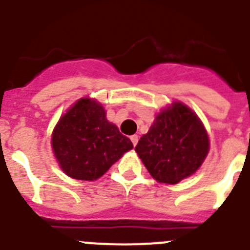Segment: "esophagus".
<instances>
[{"label": "esophagus", "mask_w": 250, "mask_h": 250, "mask_svg": "<svg viewBox=\"0 0 250 250\" xmlns=\"http://www.w3.org/2000/svg\"><path fill=\"white\" fill-rule=\"evenodd\" d=\"M130 141H132L133 146H136L137 143H138V136H136V134H134V136H132L130 137Z\"/></svg>", "instance_id": "1"}]
</instances>
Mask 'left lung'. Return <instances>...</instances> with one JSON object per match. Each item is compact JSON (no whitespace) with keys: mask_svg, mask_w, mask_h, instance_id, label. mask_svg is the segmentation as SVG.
Returning <instances> with one entry per match:
<instances>
[{"mask_svg":"<svg viewBox=\"0 0 250 250\" xmlns=\"http://www.w3.org/2000/svg\"><path fill=\"white\" fill-rule=\"evenodd\" d=\"M209 150V139L197 114L172 102L157 114L136 146L149 174L159 183H180L195 174Z\"/></svg>","mask_w":250,"mask_h":250,"instance_id":"1","label":"left lung"}]
</instances>
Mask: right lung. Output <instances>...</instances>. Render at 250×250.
<instances>
[{
  "mask_svg": "<svg viewBox=\"0 0 250 250\" xmlns=\"http://www.w3.org/2000/svg\"><path fill=\"white\" fill-rule=\"evenodd\" d=\"M51 146L62 171L76 180L93 181L133 148L129 138L108 122L104 106L83 97L60 117Z\"/></svg>",
  "mask_w": 250,
  "mask_h": 250,
  "instance_id": "1",
  "label": "right lung"
}]
</instances>
